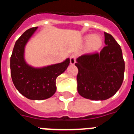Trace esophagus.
<instances>
[{"label":"esophagus","mask_w":134,"mask_h":134,"mask_svg":"<svg viewBox=\"0 0 134 134\" xmlns=\"http://www.w3.org/2000/svg\"><path fill=\"white\" fill-rule=\"evenodd\" d=\"M76 58H77V56H76L75 54H72L70 55V64H72V65L75 64V62H76Z\"/></svg>","instance_id":"obj_1"}]
</instances>
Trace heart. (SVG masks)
<instances>
[{"mask_svg": "<svg viewBox=\"0 0 134 134\" xmlns=\"http://www.w3.org/2000/svg\"><path fill=\"white\" fill-rule=\"evenodd\" d=\"M87 43V50L88 52H93L99 50L103 44V40L99 35H88L85 37Z\"/></svg>", "mask_w": 134, "mask_h": 134, "instance_id": "b5f03b06", "label": "heart"}]
</instances>
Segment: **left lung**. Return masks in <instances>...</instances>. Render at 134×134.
<instances>
[{
	"label": "left lung",
	"instance_id": "obj_1",
	"mask_svg": "<svg viewBox=\"0 0 134 134\" xmlns=\"http://www.w3.org/2000/svg\"><path fill=\"white\" fill-rule=\"evenodd\" d=\"M100 52L85 54L77 59V91L92 100H104L114 96L122 84L125 61L120 45L110 34L104 32Z\"/></svg>",
	"mask_w": 134,
	"mask_h": 134
}]
</instances>
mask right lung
Masks as SVG:
<instances>
[{
	"label": "right lung",
	"instance_id": "right-lung-1",
	"mask_svg": "<svg viewBox=\"0 0 134 134\" xmlns=\"http://www.w3.org/2000/svg\"><path fill=\"white\" fill-rule=\"evenodd\" d=\"M37 29H28L16 41L10 58V70L13 83L20 93L30 99L42 100L54 95L57 77L66 70L70 59L42 68L28 66L24 60V48Z\"/></svg>",
	"mask_w": 134,
	"mask_h": 134
}]
</instances>
